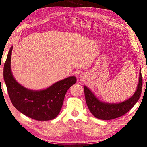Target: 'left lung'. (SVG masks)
Masks as SVG:
<instances>
[{
  "mask_svg": "<svg viewBox=\"0 0 147 147\" xmlns=\"http://www.w3.org/2000/svg\"><path fill=\"white\" fill-rule=\"evenodd\" d=\"M142 88V78L140 71L139 83L134 95L125 101L117 104L105 103L99 100L90 90L84 86L86 102L91 113L101 120H111L127 113L140 99Z\"/></svg>",
  "mask_w": 147,
  "mask_h": 147,
  "instance_id": "8db88e82",
  "label": "left lung"
}]
</instances>
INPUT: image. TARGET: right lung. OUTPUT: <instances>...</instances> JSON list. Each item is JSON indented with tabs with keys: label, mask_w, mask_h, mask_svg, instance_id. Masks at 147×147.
<instances>
[{
	"label": "right lung",
	"mask_w": 147,
	"mask_h": 147,
	"mask_svg": "<svg viewBox=\"0 0 147 147\" xmlns=\"http://www.w3.org/2000/svg\"><path fill=\"white\" fill-rule=\"evenodd\" d=\"M12 46L7 54L3 68L7 93L15 109L26 116L38 121L51 120L59 113L68 89L76 82L71 76L41 90L28 89L20 84L12 74L11 59Z\"/></svg>",
	"instance_id": "obj_1"
}]
</instances>
